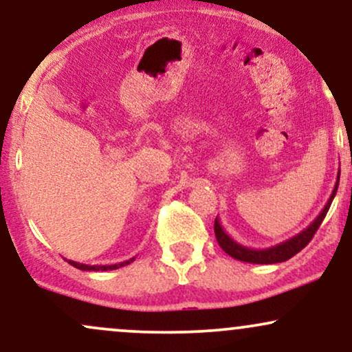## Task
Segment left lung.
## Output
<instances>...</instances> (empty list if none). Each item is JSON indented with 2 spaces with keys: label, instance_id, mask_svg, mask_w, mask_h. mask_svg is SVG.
I'll return each mask as SVG.
<instances>
[{
  "label": "left lung",
  "instance_id": "obj_1",
  "mask_svg": "<svg viewBox=\"0 0 352 352\" xmlns=\"http://www.w3.org/2000/svg\"><path fill=\"white\" fill-rule=\"evenodd\" d=\"M338 185H339V172H338V180L336 185H334L333 193H331L328 204L324 205V208L321 210V213L314 218V221H311L309 227H306L302 232L298 233L288 240L281 241V243L268 246V248H248V246H243L241 243H238L236 240H233L232 236L225 232V228L221 227L220 220L218 217L215 218V236L218 245L221 246L225 253L230 254L232 258L240 261H246V263H256V265H273V263H283V261L289 260V258L294 256L296 253H300L306 245L309 243L311 238L314 236L316 230L319 228V225L322 223L324 220L326 213L333 204V199L336 197L338 192Z\"/></svg>",
  "mask_w": 352,
  "mask_h": 352
}]
</instances>
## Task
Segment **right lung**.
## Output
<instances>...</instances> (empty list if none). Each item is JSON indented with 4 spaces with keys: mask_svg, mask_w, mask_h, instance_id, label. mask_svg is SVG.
Wrapping results in <instances>:
<instances>
[{
    "mask_svg": "<svg viewBox=\"0 0 352 352\" xmlns=\"http://www.w3.org/2000/svg\"><path fill=\"white\" fill-rule=\"evenodd\" d=\"M134 260H135V258H131V260L122 261V263H117V265H102V266H98V265L91 266V265L78 263V261L69 260V265H72V266H74V268H78V270H82V272H107V270H117V268H120V266H125V265L132 263V261H134Z\"/></svg>",
    "mask_w": 352,
    "mask_h": 352,
    "instance_id": "1",
    "label": "right lung"
}]
</instances>
